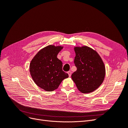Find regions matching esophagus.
I'll use <instances>...</instances> for the list:
<instances>
[{"label": "esophagus", "instance_id": "34e87169", "mask_svg": "<svg viewBox=\"0 0 128 128\" xmlns=\"http://www.w3.org/2000/svg\"><path fill=\"white\" fill-rule=\"evenodd\" d=\"M68 75H69V76L70 77L71 75H72V72H71V71L68 72Z\"/></svg>", "mask_w": 128, "mask_h": 128}]
</instances>
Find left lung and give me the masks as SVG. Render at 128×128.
<instances>
[{"label": "left lung", "instance_id": "left-lung-1", "mask_svg": "<svg viewBox=\"0 0 128 128\" xmlns=\"http://www.w3.org/2000/svg\"><path fill=\"white\" fill-rule=\"evenodd\" d=\"M74 51L77 70L72 75V78L80 92L91 93L103 82L106 74L104 63L96 51L88 46L75 47Z\"/></svg>", "mask_w": 128, "mask_h": 128}]
</instances>
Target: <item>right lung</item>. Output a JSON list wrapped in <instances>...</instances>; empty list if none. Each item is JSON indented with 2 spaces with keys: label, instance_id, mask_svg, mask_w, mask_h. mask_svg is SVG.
<instances>
[{
  "label": "right lung",
  "instance_id": "1",
  "mask_svg": "<svg viewBox=\"0 0 128 128\" xmlns=\"http://www.w3.org/2000/svg\"><path fill=\"white\" fill-rule=\"evenodd\" d=\"M63 46L48 45L40 50L30 64V73L38 86L46 91L58 88L64 79L69 77L62 70V63L57 55Z\"/></svg>",
  "mask_w": 128,
  "mask_h": 128
}]
</instances>
